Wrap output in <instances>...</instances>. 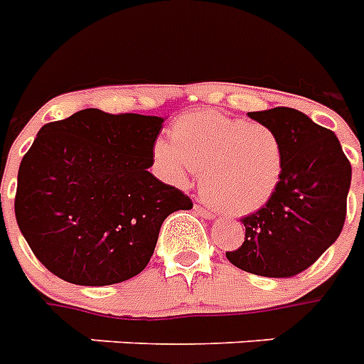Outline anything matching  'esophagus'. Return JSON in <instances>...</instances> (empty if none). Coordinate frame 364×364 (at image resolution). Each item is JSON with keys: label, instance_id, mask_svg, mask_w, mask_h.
<instances>
[{"label": "esophagus", "instance_id": "obj_1", "mask_svg": "<svg viewBox=\"0 0 364 364\" xmlns=\"http://www.w3.org/2000/svg\"><path fill=\"white\" fill-rule=\"evenodd\" d=\"M194 211H196L198 215H202V217H205V218H215V217H217V215H215V211H211V209H208V208H202L200 203H194Z\"/></svg>", "mask_w": 364, "mask_h": 364}]
</instances>
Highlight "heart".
I'll list each match as a JSON object with an SVG mask.
<instances>
[{"mask_svg":"<svg viewBox=\"0 0 364 364\" xmlns=\"http://www.w3.org/2000/svg\"><path fill=\"white\" fill-rule=\"evenodd\" d=\"M156 164L173 183L188 168L200 172V191L230 213L264 208L282 179L284 149L271 127L215 110L188 112L170 129V144L156 141Z\"/></svg>","mask_w":364,"mask_h":364,"instance_id":"heart-1","label":"heart"}]
</instances>
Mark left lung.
Masks as SVG:
<instances>
[{"label":"left lung","instance_id":"8db88e82","mask_svg":"<svg viewBox=\"0 0 364 364\" xmlns=\"http://www.w3.org/2000/svg\"><path fill=\"white\" fill-rule=\"evenodd\" d=\"M249 117L279 136L284 170L273 198L241 218L245 241L226 258L247 273L289 279L309 269L341 235L351 164L335 132L303 112L277 106L249 112Z\"/></svg>","mask_w":364,"mask_h":364}]
</instances>
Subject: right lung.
<instances>
[{
	"label": "right lung",
	"instance_id": "obj_1",
	"mask_svg": "<svg viewBox=\"0 0 364 364\" xmlns=\"http://www.w3.org/2000/svg\"><path fill=\"white\" fill-rule=\"evenodd\" d=\"M162 121L85 108L38 131L20 162L14 213L50 273L80 286L132 279L149 264L164 218L192 208L147 170Z\"/></svg>",
	"mask_w": 364,
	"mask_h": 364
}]
</instances>
